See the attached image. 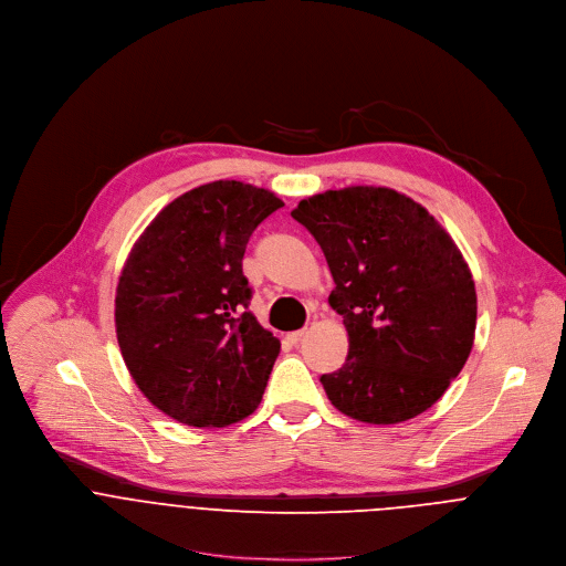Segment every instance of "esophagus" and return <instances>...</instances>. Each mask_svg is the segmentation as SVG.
Wrapping results in <instances>:
<instances>
[{
  "instance_id": "esophagus-1",
  "label": "esophagus",
  "mask_w": 566,
  "mask_h": 566,
  "mask_svg": "<svg viewBox=\"0 0 566 566\" xmlns=\"http://www.w3.org/2000/svg\"><path fill=\"white\" fill-rule=\"evenodd\" d=\"M303 336H305V329H294V332L287 334V342H290V344H298Z\"/></svg>"
}]
</instances>
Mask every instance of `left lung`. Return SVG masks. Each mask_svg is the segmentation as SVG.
<instances>
[{"label": "left lung", "instance_id": "1", "mask_svg": "<svg viewBox=\"0 0 566 566\" xmlns=\"http://www.w3.org/2000/svg\"><path fill=\"white\" fill-rule=\"evenodd\" d=\"M321 245L344 316L348 359L321 384L336 410L401 423L448 390L475 342L478 294L439 220L390 187L314 193L292 209Z\"/></svg>", "mask_w": 566, "mask_h": 566}]
</instances>
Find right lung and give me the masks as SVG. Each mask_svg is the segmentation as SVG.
Listing matches in <instances>:
<instances>
[{"mask_svg":"<svg viewBox=\"0 0 566 566\" xmlns=\"http://www.w3.org/2000/svg\"><path fill=\"white\" fill-rule=\"evenodd\" d=\"M283 200L213 180L171 200L134 243L116 287V334L140 392L167 417L222 428L252 415L281 353L248 310L243 254Z\"/></svg>","mask_w":566,"mask_h":566,"instance_id":"right-lung-1","label":"right lung"}]
</instances>
